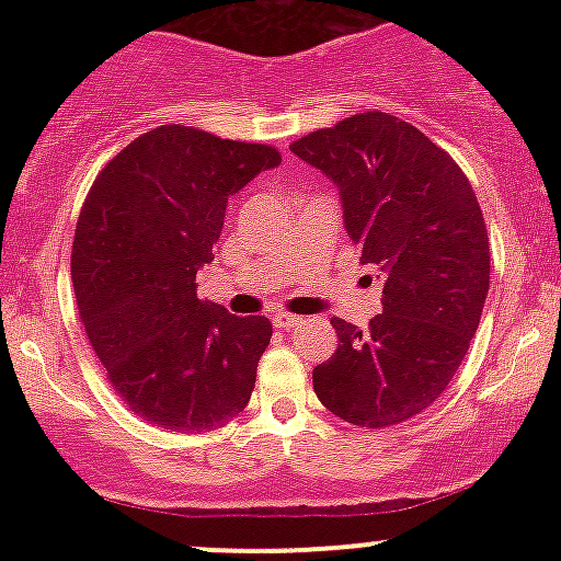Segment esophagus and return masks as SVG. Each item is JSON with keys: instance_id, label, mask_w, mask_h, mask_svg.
I'll list each match as a JSON object with an SVG mask.
<instances>
[{"instance_id": "1", "label": "esophagus", "mask_w": 561, "mask_h": 561, "mask_svg": "<svg viewBox=\"0 0 561 561\" xmlns=\"http://www.w3.org/2000/svg\"><path fill=\"white\" fill-rule=\"evenodd\" d=\"M274 327L276 330H293V327L300 324V317H293V313H274Z\"/></svg>"}]
</instances>
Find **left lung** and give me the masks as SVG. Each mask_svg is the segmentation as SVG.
Segmentation results:
<instances>
[{
    "mask_svg": "<svg viewBox=\"0 0 561 561\" xmlns=\"http://www.w3.org/2000/svg\"><path fill=\"white\" fill-rule=\"evenodd\" d=\"M337 186L345 234L382 279L369 330L332 319L337 351L313 369L317 398L358 427H390L448 388L491 285L472 184L420 128L358 113L289 145Z\"/></svg>",
    "mask_w": 561,
    "mask_h": 561,
    "instance_id": "8db88e82",
    "label": "left lung"
}]
</instances>
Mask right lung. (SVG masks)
I'll return each instance as SVG.
<instances>
[{
  "label": "right lung",
  "instance_id": "obj_1",
  "mask_svg": "<svg viewBox=\"0 0 561 561\" xmlns=\"http://www.w3.org/2000/svg\"><path fill=\"white\" fill-rule=\"evenodd\" d=\"M279 163L268 145L158 126L89 190L70 255L83 330L121 401L156 427L208 433L250 401L272 324L199 300L195 276L229 197Z\"/></svg>",
  "mask_w": 561,
  "mask_h": 561
}]
</instances>
